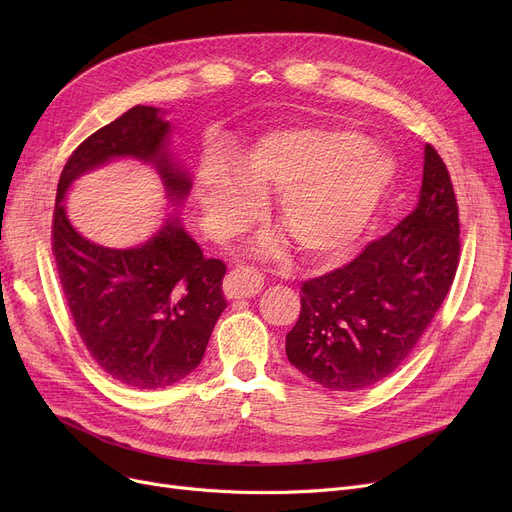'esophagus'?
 <instances>
[{
	"mask_svg": "<svg viewBox=\"0 0 512 512\" xmlns=\"http://www.w3.org/2000/svg\"><path fill=\"white\" fill-rule=\"evenodd\" d=\"M263 290V276L249 265H240L224 280V292L228 299H251Z\"/></svg>",
	"mask_w": 512,
	"mask_h": 512,
	"instance_id": "esophagus-1",
	"label": "esophagus"
}]
</instances>
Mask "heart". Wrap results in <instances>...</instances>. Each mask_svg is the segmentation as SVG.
Listing matches in <instances>:
<instances>
[{"instance_id":"1","label":"heart","mask_w":512,"mask_h":512,"mask_svg":"<svg viewBox=\"0 0 512 512\" xmlns=\"http://www.w3.org/2000/svg\"><path fill=\"white\" fill-rule=\"evenodd\" d=\"M396 178L394 159L361 134L338 128H290L263 137L238 157L205 159L199 174L209 230L247 232L263 213V193H278V220L299 251L326 261L365 232ZM278 247L265 238L261 251Z\"/></svg>"}]
</instances>
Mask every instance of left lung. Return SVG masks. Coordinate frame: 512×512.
Listing matches in <instances>:
<instances>
[{
  "mask_svg": "<svg viewBox=\"0 0 512 512\" xmlns=\"http://www.w3.org/2000/svg\"><path fill=\"white\" fill-rule=\"evenodd\" d=\"M459 207L442 157L425 145L417 207L348 265L307 280L286 357L309 380L355 392L407 359L459 267Z\"/></svg>",
  "mask_w": 512,
  "mask_h": 512,
  "instance_id": "1",
  "label": "left lung"
}]
</instances>
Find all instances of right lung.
I'll return each mask as SVG.
<instances>
[{"label": "right lung", "mask_w": 512, "mask_h": 512, "mask_svg": "<svg viewBox=\"0 0 512 512\" xmlns=\"http://www.w3.org/2000/svg\"><path fill=\"white\" fill-rule=\"evenodd\" d=\"M170 134L157 107H130L76 147L53 209L51 251L74 326L110 378L139 390L172 386L199 367L226 309V265L203 257L178 213L137 247L97 245L70 224L64 199L83 174L114 159H139L155 168L170 203L180 207L193 182L170 151Z\"/></svg>", "instance_id": "add662e5"}]
</instances>
